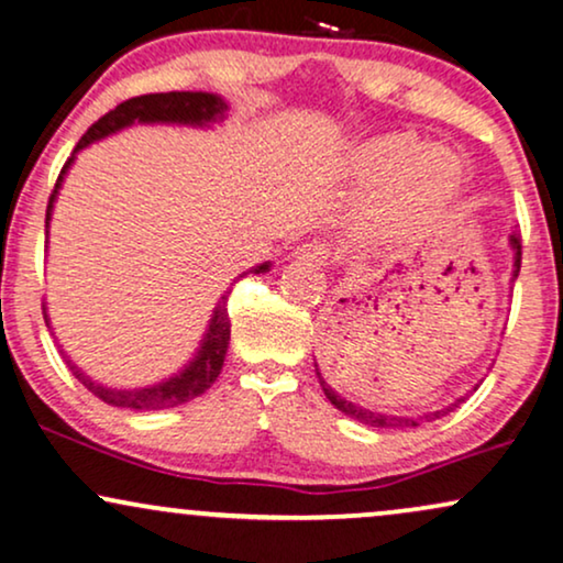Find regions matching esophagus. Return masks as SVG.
Returning <instances> with one entry per match:
<instances>
[{"mask_svg":"<svg viewBox=\"0 0 563 563\" xmlns=\"http://www.w3.org/2000/svg\"><path fill=\"white\" fill-rule=\"evenodd\" d=\"M330 257H332L330 246L319 244V241H311V244H303V246L296 249V260L311 262V265H327Z\"/></svg>","mask_w":563,"mask_h":563,"instance_id":"1","label":"esophagus"}]
</instances>
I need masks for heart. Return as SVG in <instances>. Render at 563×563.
<instances>
[{
	"label": "heart",
	"mask_w": 563,
	"mask_h": 563,
	"mask_svg": "<svg viewBox=\"0 0 563 563\" xmlns=\"http://www.w3.org/2000/svg\"><path fill=\"white\" fill-rule=\"evenodd\" d=\"M347 168L364 187H379L366 218L382 236H405L429 225L457 197L462 184L457 155L405 132L355 145Z\"/></svg>",
	"instance_id": "b5f03b06"
}]
</instances>
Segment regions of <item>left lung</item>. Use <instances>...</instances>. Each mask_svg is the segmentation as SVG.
Returning <instances> with one entry per match:
<instances>
[{
  "instance_id": "left-lung-1",
  "label": "left lung",
  "mask_w": 563,
  "mask_h": 563,
  "mask_svg": "<svg viewBox=\"0 0 563 563\" xmlns=\"http://www.w3.org/2000/svg\"><path fill=\"white\" fill-rule=\"evenodd\" d=\"M509 246H511V252H515V269H511V283H515L517 275H519V265H522V236H519V231H511V233H509ZM317 376H319V384H322L327 400H330V402L334 405V408H338L340 412H345V416L355 418V421H361V423H366V426H374V429H397V426H421V421H433V418L446 416V412L454 410V408H457V405L462 402V400H457V402L446 405V408H441V410L426 412L423 418L382 416V412H372V410L361 408V405L345 400V397H340V395L334 393V389L330 387V384H327V382L322 379V374H319V368H317Z\"/></svg>"
}]
</instances>
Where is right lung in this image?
<instances>
[{
    "label": "right lung",
    "mask_w": 563,
    "mask_h": 563,
    "mask_svg": "<svg viewBox=\"0 0 563 563\" xmlns=\"http://www.w3.org/2000/svg\"><path fill=\"white\" fill-rule=\"evenodd\" d=\"M225 111H229V106H225L223 98L216 96V92H189V90L151 92V96H137V98H130V101L119 103L117 109L98 119V122L82 134V140L77 142L75 153L69 155L67 163H64L52 197H48L46 229H48V220H52V210H54L56 195H59L64 174H67L69 166L75 163V155L80 153L82 147H88L90 142L109 137V134L124 130V126H132L134 122L137 124L210 126L216 122H223ZM46 236H48V231H46ZM267 269H269V262H262V265L252 267L249 273L260 275V273H267ZM44 319L48 324L46 306H44ZM229 340H231V317H229V290H225V296H220L216 311H212L210 327H208V332H205L202 343H199V351L195 358H191L179 374L170 376V379H166V382L153 384V387H142V389L103 387V384L92 382L88 374H82L80 368L69 361V355L62 351V345H59V353L64 355V361H67L69 372L75 374V379L80 382L82 387H88L90 393L98 397V400L109 402V405H113V408L161 410V408H176V405H184V402L195 400V397H199L202 393H208V389L212 387V382L218 379L220 368H223L225 351H229Z\"/></svg>",
    "instance_id": "right-lung-1"
}]
</instances>
